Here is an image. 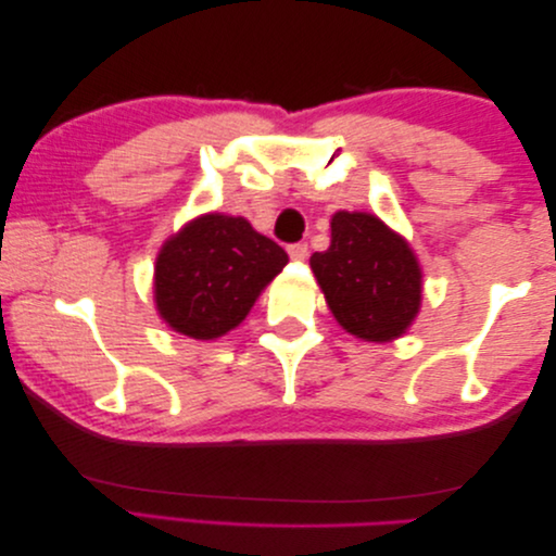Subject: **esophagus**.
<instances>
[{
    "label": "esophagus",
    "instance_id": "1",
    "mask_svg": "<svg viewBox=\"0 0 556 556\" xmlns=\"http://www.w3.org/2000/svg\"><path fill=\"white\" fill-rule=\"evenodd\" d=\"M288 253H290V258L293 261H305L307 258V243H290L288 245Z\"/></svg>",
    "mask_w": 556,
    "mask_h": 556
}]
</instances>
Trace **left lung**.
Wrapping results in <instances>:
<instances>
[{
	"label": "left lung",
	"mask_w": 556,
	"mask_h": 556,
	"mask_svg": "<svg viewBox=\"0 0 556 556\" xmlns=\"http://www.w3.org/2000/svg\"><path fill=\"white\" fill-rule=\"evenodd\" d=\"M330 249L311 268L344 330L364 342L402 338L421 307V268L402 236L367 212H338Z\"/></svg>",
	"instance_id": "left-lung-1"
}]
</instances>
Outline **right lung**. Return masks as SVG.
Masks as SVG:
<instances>
[{
    "label": "right lung",
    "instance_id": "add662e5",
    "mask_svg": "<svg viewBox=\"0 0 556 556\" xmlns=\"http://www.w3.org/2000/svg\"><path fill=\"white\" fill-rule=\"evenodd\" d=\"M286 263L288 253L243 216L204 214L162 245L154 263L157 313L187 338H222Z\"/></svg>",
    "mask_w": 556,
    "mask_h": 556
}]
</instances>
